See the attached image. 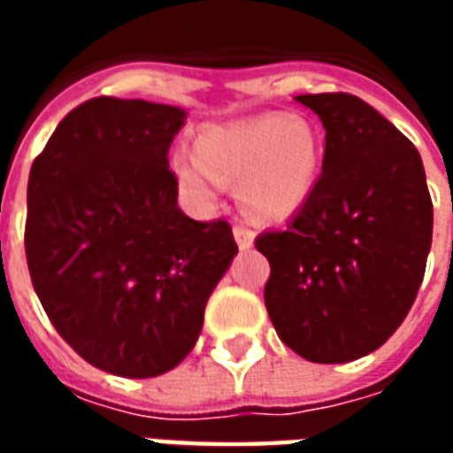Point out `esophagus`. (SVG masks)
Returning a JSON list of instances; mask_svg holds the SVG:
<instances>
[{
  "label": "esophagus",
  "instance_id": "esophagus-1",
  "mask_svg": "<svg viewBox=\"0 0 453 453\" xmlns=\"http://www.w3.org/2000/svg\"><path fill=\"white\" fill-rule=\"evenodd\" d=\"M233 235H235V242L240 250H250L252 242H255V233H252L250 227L242 226V223H237V226L233 227Z\"/></svg>",
  "mask_w": 453,
  "mask_h": 453
}]
</instances>
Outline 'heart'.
Segmentation results:
<instances>
[{
	"instance_id": "b5f03b06",
	"label": "heart",
	"mask_w": 453,
	"mask_h": 453,
	"mask_svg": "<svg viewBox=\"0 0 453 453\" xmlns=\"http://www.w3.org/2000/svg\"><path fill=\"white\" fill-rule=\"evenodd\" d=\"M179 184L198 201L213 198V181L237 184L240 206L257 220L294 216L313 194L320 145L301 119L265 113L211 126L196 140V155L172 157Z\"/></svg>"
}]
</instances>
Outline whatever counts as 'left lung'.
I'll list each match as a JSON object with an SVG mask.
<instances>
[{"instance_id":"left-lung-1","label":"left lung","mask_w":453,"mask_h":453,"mask_svg":"<svg viewBox=\"0 0 453 453\" xmlns=\"http://www.w3.org/2000/svg\"><path fill=\"white\" fill-rule=\"evenodd\" d=\"M323 120V174L284 230L257 237L269 259L266 313L315 364L379 349L415 303L432 245L418 148L354 94H301Z\"/></svg>"}]
</instances>
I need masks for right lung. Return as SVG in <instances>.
Returning a JSON list of instances; mask_svg holds the SVG:
<instances>
[{
    "label": "right lung",
    "instance_id": "right-lung-1",
    "mask_svg": "<svg viewBox=\"0 0 453 453\" xmlns=\"http://www.w3.org/2000/svg\"><path fill=\"white\" fill-rule=\"evenodd\" d=\"M187 113L96 96L67 113L28 177L26 262L43 311L84 361L152 379L194 349L237 255L227 220L177 206L169 145Z\"/></svg>",
    "mask_w": 453,
    "mask_h": 453
}]
</instances>
